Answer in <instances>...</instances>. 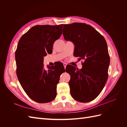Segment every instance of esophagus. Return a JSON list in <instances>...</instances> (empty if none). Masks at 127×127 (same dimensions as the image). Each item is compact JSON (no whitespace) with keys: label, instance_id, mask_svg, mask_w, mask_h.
I'll return each instance as SVG.
<instances>
[{"label":"esophagus","instance_id":"esophagus-1","mask_svg":"<svg viewBox=\"0 0 127 127\" xmlns=\"http://www.w3.org/2000/svg\"><path fill=\"white\" fill-rule=\"evenodd\" d=\"M64 69L66 68V66H67V64H66V63H64Z\"/></svg>","mask_w":127,"mask_h":127}]
</instances>
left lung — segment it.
I'll return each mask as SVG.
<instances>
[{
  "label": "left lung",
  "mask_w": 127,
  "mask_h": 127,
  "mask_svg": "<svg viewBox=\"0 0 127 127\" xmlns=\"http://www.w3.org/2000/svg\"><path fill=\"white\" fill-rule=\"evenodd\" d=\"M63 32L64 40L75 45L74 55L79 60H84L81 69L72 66L67 70L70 75V94L80 102L93 101L100 94L108 77L110 56L106 42L93 27L84 23L65 24Z\"/></svg>",
  "instance_id": "8db88e82"
}]
</instances>
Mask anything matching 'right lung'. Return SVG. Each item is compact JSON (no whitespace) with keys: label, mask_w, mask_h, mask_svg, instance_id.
Listing matches in <instances>:
<instances>
[{"label":"right lung","mask_w":127,"mask_h":127,"mask_svg":"<svg viewBox=\"0 0 127 127\" xmlns=\"http://www.w3.org/2000/svg\"><path fill=\"white\" fill-rule=\"evenodd\" d=\"M63 24L35 25L19 40L15 60L16 74L21 85L29 96L37 103H45L54 99L60 71L58 67H43L44 57L52 52L53 45L62 34Z\"/></svg>","instance_id":"add662e5"}]
</instances>
